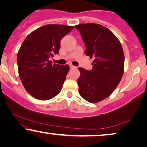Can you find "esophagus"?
<instances>
[{"label": "esophagus", "instance_id": "1", "mask_svg": "<svg viewBox=\"0 0 147 147\" xmlns=\"http://www.w3.org/2000/svg\"><path fill=\"white\" fill-rule=\"evenodd\" d=\"M70 68H76V66L72 65V64H70Z\"/></svg>", "mask_w": 147, "mask_h": 147}]
</instances>
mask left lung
I'll return each mask as SVG.
<instances>
[{
  "mask_svg": "<svg viewBox=\"0 0 147 147\" xmlns=\"http://www.w3.org/2000/svg\"><path fill=\"white\" fill-rule=\"evenodd\" d=\"M86 46L85 54L93 58V69L79 67L78 79L81 96L90 103H97L112 93L122 79L124 54L120 41L110 30L97 23L75 26Z\"/></svg>",
  "mask_w": 147,
  "mask_h": 147,
  "instance_id": "1",
  "label": "left lung"
}]
</instances>
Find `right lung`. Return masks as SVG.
I'll return each instance as SVG.
<instances>
[{
    "instance_id": "right-lung-1",
    "label": "right lung",
    "mask_w": 147,
    "mask_h": 147,
    "mask_svg": "<svg viewBox=\"0 0 147 147\" xmlns=\"http://www.w3.org/2000/svg\"><path fill=\"white\" fill-rule=\"evenodd\" d=\"M74 26L46 25L30 33L17 54L19 75L23 87L39 100L53 98L61 91L69 66L52 64L59 53L60 41Z\"/></svg>"
}]
</instances>
